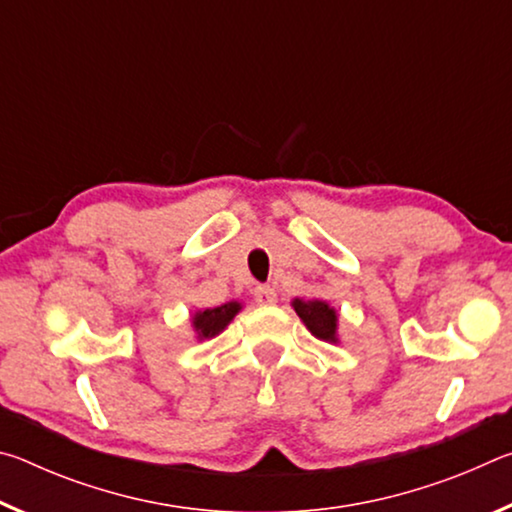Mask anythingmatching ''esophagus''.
<instances>
[{
  "mask_svg": "<svg viewBox=\"0 0 512 512\" xmlns=\"http://www.w3.org/2000/svg\"><path fill=\"white\" fill-rule=\"evenodd\" d=\"M255 302L257 305H275L277 302V293L273 287H268V284H259V287L255 289Z\"/></svg>",
  "mask_w": 512,
  "mask_h": 512,
  "instance_id": "1",
  "label": "esophagus"
}]
</instances>
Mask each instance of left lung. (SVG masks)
Listing matches in <instances>:
<instances>
[{"instance_id":"left-lung-1","label":"left lung","mask_w":512,"mask_h":512,"mask_svg":"<svg viewBox=\"0 0 512 512\" xmlns=\"http://www.w3.org/2000/svg\"><path fill=\"white\" fill-rule=\"evenodd\" d=\"M291 307L314 339L339 345V311L320 298H293Z\"/></svg>"}]
</instances>
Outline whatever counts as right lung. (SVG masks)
Instances as JSON below:
<instances>
[{"label": "right lung", "mask_w": 512, "mask_h": 512, "mask_svg": "<svg viewBox=\"0 0 512 512\" xmlns=\"http://www.w3.org/2000/svg\"><path fill=\"white\" fill-rule=\"evenodd\" d=\"M241 309H244V305H241L239 300H230L221 307L194 311V314L189 316L194 339L201 343V341H210V339H214V336H219L223 329L228 327L232 320H235V316Z\"/></svg>", "instance_id": "add662e5"}]
</instances>
